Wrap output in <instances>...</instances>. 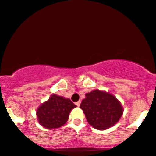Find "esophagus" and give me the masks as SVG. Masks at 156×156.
Returning a JSON list of instances; mask_svg holds the SVG:
<instances>
[{"label":"esophagus","mask_w":156,"mask_h":156,"mask_svg":"<svg viewBox=\"0 0 156 156\" xmlns=\"http://www.w3.org/2000/svg\"><path fill=\"white\" fill-rule=\"evenodd\" d=\"M75 104H76L77 105V107H80V104H81V101H78V102H76V103H75Z\"/></svg>","instance_id":"obj_1"}]
</instances>
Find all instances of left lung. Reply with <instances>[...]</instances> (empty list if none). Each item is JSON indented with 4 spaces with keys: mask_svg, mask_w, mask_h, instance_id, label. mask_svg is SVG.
<instances>
[{
    "mask_svg": "<svg viewBox=\"0 0 156 156\" xmlns=\"http://www.w3.org/2000/svg\"><path fill=\"white\" fill-rule=\"evenodd\" d=\"M85 95L80 108L90 125L95 129L104 130L117 124L124 109L115 96L99 90H92Z\"/></svg>",
    "mask_w": 156,
    "mask_h": 156,
    "instance_id": "left-lung-1",
    "label": "left lung"
}]
</instances>
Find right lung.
I'll list each match as a JSON object with an SVG mask.
<instances>
[{"label": "right lung", "mask_w": 156, "mask_h": 156, "mask_svg": "<svg viewBox=\"0 0 156 156\" xmlns=\"http://www.w3.org/2000/svg\"><path fill=\"white\" fill-rule=\"evenodd\" d=\"M76 107L69 98L54 94L37 107V121L47 129L59 128L66 124L71 110Z\"/></svg>", "instance_id": "add662e5"}]
</instances>
